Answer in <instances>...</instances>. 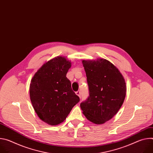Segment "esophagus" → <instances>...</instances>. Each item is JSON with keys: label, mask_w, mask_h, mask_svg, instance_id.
Segmentation results:
<instances>
[{"label": "esophagus", "mask_w": 153, "mask_h": 153, "mask_svg": "<svg viewBox=\"0 0 153 153\" xmlns=\"http://www.w3.org/2000/svg\"><path fill=\"white\" fill-rule=\"evenodd\" d=\"M76 94L79 97H81V92H80V91H76Z\"/></svg>", "instance_id": "34e87169"}]
</instances>
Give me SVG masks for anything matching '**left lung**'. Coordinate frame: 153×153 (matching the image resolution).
<instances>
[{
    "label": "left lung",
    "mask_w": 153,
    "mask_h": 153,
    "mask_svg": "<svg viewBox=\"0 0 153 153\" xmlns=\"http://www.w3.org/2000/svg\"><path fill=\"white\" fill-rule=\"evenodd\" d=\"M88 85L89 96L80 103L83 114L96 124L113 118L126 96V83L119 70L103 59L82 60Z\"/></svg>",
    "instance_id": "left-lung-1"
}]
</instances>
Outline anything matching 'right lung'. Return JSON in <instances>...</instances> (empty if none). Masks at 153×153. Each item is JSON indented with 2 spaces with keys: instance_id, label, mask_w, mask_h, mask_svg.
<instances>
[{
  "instance_id": "obj_1",
  "label": "right lung",
  "mask_w": 153,
  "mask_h": 153,
  "mask_svg": "<svg viewBox=\"0 0 153 153\" xmlns=\"http://www.w3.org/2000/svg\"><path fill=\"white\" fill-rule=\"evenodd\" d=\"M71 66L65 57H57L43 64L31 79V103L39 117L49 125L63 122L80 101L66 77Z\"/></svg>"
}]
</instances>
